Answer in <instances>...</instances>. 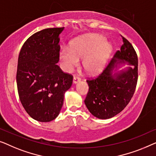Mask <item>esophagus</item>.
I'll return each instance as SVG.
<instances>
[{
  "instance_id": "esophagus-1",
  "label": "esophagus",
  "mask_w": 156,
  "mask_h": 156,
  "mask_svg": "<svg viewBox=\"0 0 156 156\" xmlns=\"http://www.w3.org/2000/svg\"><path fill=\"white\" fill-rule=\"evenodd\" d=\"M80 78H79L78 77H77V76H75V77H74L73 79V84H76V83L80 82Z\"/></svg>"
}]
</instances>
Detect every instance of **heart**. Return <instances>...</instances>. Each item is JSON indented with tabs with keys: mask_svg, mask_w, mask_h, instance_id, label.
<instances>
[{
	"mask_svg": "<svg viewBox=\"0 0 156 156\" xmlns=\"http://www.w3.org/2000/svg\"><path fill=\"white\" fill-rule=\"evenodd\" d=\"M112 51V46L100 34H89L64 47L59 51V60L63 69L71 72L83 58V66L90 75L100 73L106 66Z\"/></svg>",
	"mask_w": 156,
	"mask_h": 156,
	"instance_id": "1",
	"label": "heart"
}]
</instances>
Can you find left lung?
Instances as JSON below:
<instances>
[{
	"label": "left lung",
	"instance_id": "obj_1",
	"mask_svg": "<svg viewBox=\"0 0 156 156\" xmlns=\"http://www.w3.org/2000/svg\"><path fill=\"white\" fill-rule=\"evenodd\" d=\"M122 39L121 49L116 52L102 73L94 80H87L89 91L85 104L90 112L98 119H110L119 114L129 104L135 92L137 55L129 41L123 37Z\"/></svg>",
	"mask_w": 156,
	"mask_h": 156
}]
</instances>
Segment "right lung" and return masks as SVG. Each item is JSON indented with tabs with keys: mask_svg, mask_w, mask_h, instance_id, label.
Wrapping results in <instances>:
<instances>
[{
	"mask_svg": "<svg viewBox=\"0 0 156 156\" xmlns=\"http://www.w3.org/2000/svg\"><path fill=\"white\" fill-rule=\"evenodd\" d=\"M64 27L48 28L32 35L17 61L16 81L20 102L32 119L48 122L58 117L73 76L64 73L59 60V35Z\"/></svg>",
	"mask_w": 156,
	"mask_h": 156,
	"instance_id": "add662e5",
	"label": "right lung"
}]
</instances>
